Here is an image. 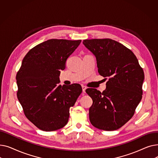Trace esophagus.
<instances>
[{"mask_svg":"<svg viewBox=\"0 0 158 158\" xmlns=\"http://www.w3.org/2000/svg\"><path fill=\"white\" fill-rule=\"evenodd\" d=\"M82 92L85 93V91H86V88L85 86H82Z\"/></svg>","mask_w":158,"mask_h":158,"instance_id":"obj_1","label":"esophagus"}]
</instances>
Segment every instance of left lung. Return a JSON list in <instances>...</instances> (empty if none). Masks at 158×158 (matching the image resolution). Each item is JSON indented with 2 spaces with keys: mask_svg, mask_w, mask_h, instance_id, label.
Masks as SVG:
<instances>
[{
  "mask_svg": "<svg viewBox=\"0 0 158 158\" xmlns=\"http://www.w3.org/2000/svg\"><path fill=\"white\" fill-rule=\"evenodd\" d=\"M82 44L95 56L99 74L109 77L102 93L95 88L86 89L93 100L90 122L99 129L117 130L132 118L142 98L143 70L134 53L118 41L92 39Z\"/></svg>",
  "mask_w": 158,
  "mask_h": 158,
  "instance_id": "left-lung-1",
  "label": "left lung"
}]
</instances>
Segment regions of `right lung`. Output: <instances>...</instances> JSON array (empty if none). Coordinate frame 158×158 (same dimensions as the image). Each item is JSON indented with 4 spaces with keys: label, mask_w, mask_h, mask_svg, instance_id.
I'll return each instance as SVG.
<instances>
[{
    "label": "right lung",
    "mask_w": 158,
    "mask_h": 158,
    "mask_svg": "<svg viewBox=\"0 0 158 158\" xmlns=\"http://www.w3.org/2000/svg\"><path fill=\"white\" fill-rule=\"evenodd\" d=\"M81 40L51 39L31 49L16 74L17 97L26 117L40 129L53 131L68 122L80 85H60L61 70Z\"/></svg>",
    "instance_id": "add662e5"
}]
</instances>
